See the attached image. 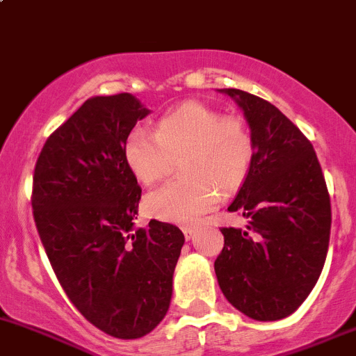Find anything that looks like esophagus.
<instances>
[{
    "mask_svg": "<svg viewBox=\"0 0 356 356\" xmlns=\"http://www.w3.org/2000/svg\"><path fill=\"white\" fill-rule=\"evenodd\" d=\"M181 229H183V234H185L186 240H192L193 234H195V232H197V229L193 228V226H183Z\"/></svg>",
    "mask_w": 356,
    "mask_h": 356,
    "instance_id": "esophagus-1",
    "label": "esophagus"
}]
</instances>
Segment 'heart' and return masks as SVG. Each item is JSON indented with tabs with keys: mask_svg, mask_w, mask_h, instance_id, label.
Returning a JSON list of instances; mask_svg holds the SVG:
<instances>
[{
	"mask_svg": "<svg viewBox=\"0 0 356 356\" xmlns=\"http://www.w3.org/2000/svg\"><path fill=\"white\" fill-rule=\"evenodd\" d=\"M254 137L240 116H225L199 101L166 113L154 135L134 130L123 156L142 185H152L179 164L181 175L144 200L145 214L173 225H195L219 200V188L232 192L248 177Z\"/></svg>",
	"mask_w": 356,
	"mask_h": 356,
	"instance_id": "obj_1",
	"label": "heart"
}]
</instances>
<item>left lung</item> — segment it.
Instances as JSON below:
<instances>
[{"mask_svg":"<svg viewBox=\"0 0 356 356\" xmlns=\"http://www.w3.org/2000/svg\"><path fill=\"white\" fill-rule=\"evenodd\" d=\"M234 99L254 137L248 177L228 207L247 229L222 228L214 262L226 300L254 321H280L305 302L324 267L331 200L309 138L276 106L238 89Z\"/></svg>","mask_w":356,"mask_h":356,"instance_id":"8db88e82","label":"left lung"}]
</instances>
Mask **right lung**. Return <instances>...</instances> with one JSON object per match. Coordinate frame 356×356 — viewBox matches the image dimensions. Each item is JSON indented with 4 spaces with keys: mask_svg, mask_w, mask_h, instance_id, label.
<instances>
[{
    "mask_svg": "<svg viewBox=\"0 0 356 356\" xmlns=\"http://www.w3.org/2000/svg\"><path fill=\"white\" fill-rule=\"evenodd\" d=\"M149 113L128 92L87 99L49 135L34 170V221L58 281L90 324L120 339L163 321L185 243L170 222L135 229L142 188L123 145Z\"/></svg>",
    "mask_w": 356,
    "mask_h": 356,
    "instance_id": "add662e5",
    "label": "right lung"
}]
</instances>
